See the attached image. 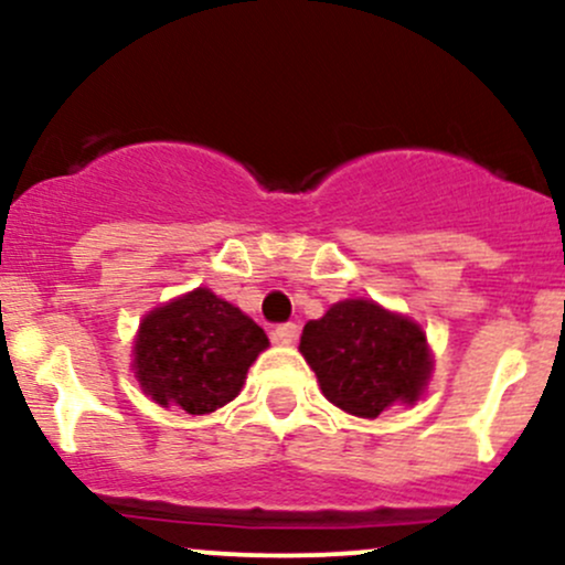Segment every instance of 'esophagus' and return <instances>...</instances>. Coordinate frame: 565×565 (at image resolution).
I'll list each match as a JSON object with an SVG mask.
<instances>
[{
  "label": "esophagus",
  "instance_id": "obj_1",
  "mask_svg": "<svg viewBox=\"0 0 565 565\" xmlns=\"http://www.w3.org/2000/svg\"><path fill=\"white\" fill-rule=\"evenodd\" d=\"M273 340L281 345H292L297 340V324H292V321H287V324H278L276 330H273Z\"/></svg>",
  "mask_w": 565,
  "mask_h": 565
}]
</instances>
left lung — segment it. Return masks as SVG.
<instances>
[{"instance_id":"obj_1","label":"left lung","mask_w":565,"mask_h":565,"mask_svg":"<svg viewBox=\"0 0 565 565\" xmlns=\"http://www.w3.org/2000/svg\"><path fill=\"white\" fill-rule=\"evenodd\" d=\"M300 351L327 399L362 418H377L396 402L413 405L431 373L420 327L370 300L338 302L308 321Z\"/></svg>"}]
</instances>
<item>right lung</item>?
I'll list each match as a JSON object with an SVG mask.
<instances>
[{"instance_id":"right-lung-1","label":"right lung","mask_w":565,"mask_h":565,"mask_svg":"<svg viewBox=\"0 0 565 565\" xmlns=\"http://www.w3.org/2000/svg\"><path fill=\"white\" fill-rule=\"evenodd\" d=\"M268 334L209 289L179 297L141 321L134 367L158 405L203 415L227 405Z\"/></svg>"}]
</instances>
